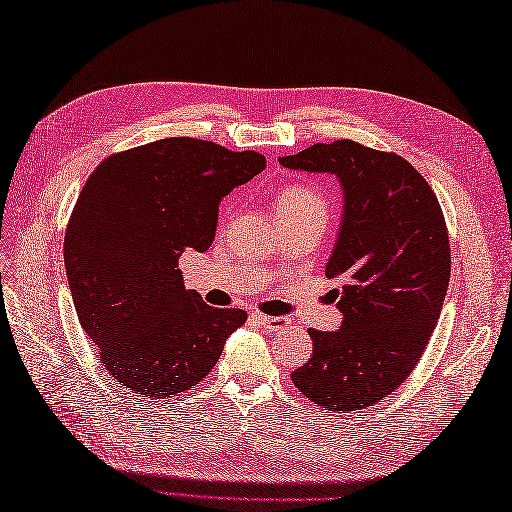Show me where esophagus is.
Listing matches in <instances>:
<instances>
[{"label": "esophagus", "instance_id": "34e87169", "mask_svg": "<svg viewBox=\"0 0 512 512\" xmlns=\"http://www.w3.org/2000/svg\"><path fill=\"white\" fill-rule=\"evenodd\" d=\"M255 319L262 323L266 330H273V332L286 328L288 325V319H284V317H266V314H255Z\"/></svg>", "mask_w": 512, "mask_h": 512}]
</instances>
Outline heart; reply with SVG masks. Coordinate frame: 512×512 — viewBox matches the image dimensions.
<instances>
[{"label": "heart", "instance_id": "heart-1", "mask_svg": "<svg viewBox=\"0 0 512 512\" xmlns=\"http://www.w3.org/2000/svg\"><path fill=\"white\" fill-rule=\"evenodd\" d=\"M275 211L281 224L303 220V217H321L328 222V202L310 184H288L275 198Z\"/></svg>", "mask_w": 512, "mask_h": 512}]
</instances>
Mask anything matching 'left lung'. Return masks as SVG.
<instances>
[{
  "instance_id": "obj_1",
  "label": "left lung",
  "mask_w": 512,
  "mask_h": 512,
  "mask_svg": "<svg viewBox=\"0 0 512 512\" xmlns=\"http://www.w3.org/2000/svg\"><path fill=\"white\" fill-rule=\"evenodd\" d=\"M281 167L332 173L341 228L325 266L341 290V328L310 330V361L292 383L328 411L372 407L400 387L436 330L451 277L447 224L436 193L405 158L354 140L317 143Z\"/></svg>"
}]
</instances>
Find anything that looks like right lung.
I'll use <instances>...</instances> for the list:
<instances>
[{
	"label": "right lung",
	"mask_w": 512,
	"mask_h": 512,
	"mask_svg": "<svg viewBox=\"0 0 512 512\" xmlns=\"http://www.w3.org/2000/svg\"><path fill=\"white\" fill-rule=\"evenodd\" d=\"M264 169L257 151L182 136L114 154L85 182L65 273L81 328L118 383L149 398L187 391L246 321L184 288L178 259L211 246L224 195Z\"/></svg>",
	"instance_id": "add662e5"
}]
</instances>
